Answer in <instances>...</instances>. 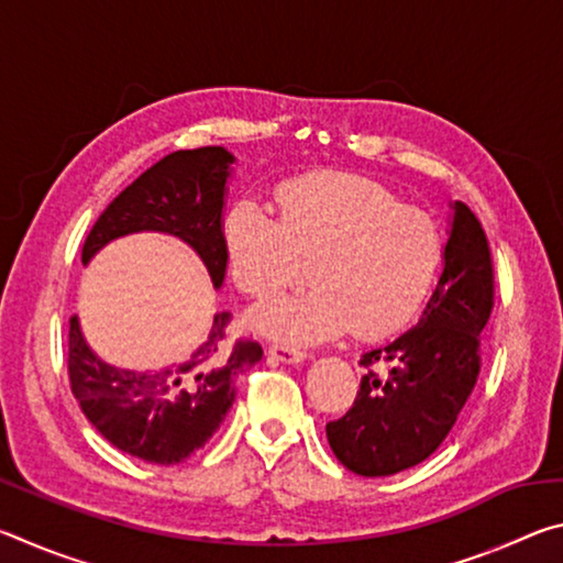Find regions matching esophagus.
I'll use <instances>...</instances> for the list:
<instances>
[{
  "label": "esophagus",
  "instance_id": "esophagus-1",
  "mask_svg": "<svg viewBox=\"0 0 563 563\" xmlns=\"http://www.w3.org/2000/svg\"><path fill=\"white\" fill-rule=\"evenodd\" d=\"M268 357L271 360H278V362H288V365H295V362H302L308 357V352H302L298 347H288V345H268Z\"/></svg>",
  "mask_w": 563,
  "mask_h": 563
}]
</instances>
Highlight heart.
Instances as JSON below:
<instances>
[{"label": "heart", "mask_w": 563, "mask_h": 563, "mask_svg": "<svg viewBox=\"0 0 563 563\" xmlns=\"http://www.w3.org/2000/svg\"><path fill=\"white\" fill-rule=\"evenodd\" d=\"M278 218L238 201L223 218V251L235 288L265 300L310 263L312 288L251 312L253 330L283 342L352 332L387 340L412 325L444 258L440 223L393 188L350 170H310L275 186Z\"/></svg>", "instance_id": "1"}]
</instances>
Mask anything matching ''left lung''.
I'll return each mask as SVG.
<instances>
[{
  "label": "left lung",
  "instance_id": "1",
  "mask_svg": "<svg viewBox=\"0 0 563 563\" xmlns=\"http://www.w3.org/2000/svg\"><path fill=\"white\" fill-rule=\"evenodd\" d=\"M494 308L487 233L470 208L454 206L444 271L412 330L365 352L357 397L328 422L338 460L360 476H389L424 462L460 417L482 369V335ZM385 361L388 373L374 365Z\"/></svg>",
  "mask_w": 563,
  "mask_h": 563
}]
</instances>
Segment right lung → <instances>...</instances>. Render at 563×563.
<instances>
[{
	"mask_svg": "<svg viewBox=\"0 0 563 563\" xmlns=\"http://www.w3.org/2000/svg\"><path fill=\"white\" fill-rule=\"evenodd\" d=\"M233 156L221 146L174 151L126 186L91 225L87 263L109 241L136 231L178 235L201 255L216 288L225 278L223 196ZM231 312H218L208 340L190 357L158 373L103 365L87 347L79 322L69 328V385L89 422L121 452L151 464H178L211 440L235 399L238 377L263 357L253 338L225 350Z\"/></svg>",
	"mask_w": 563,
	"mask_h": 563,
	"instance_id": "add662e5",
	"label": "right lung"
}]
</instances>
